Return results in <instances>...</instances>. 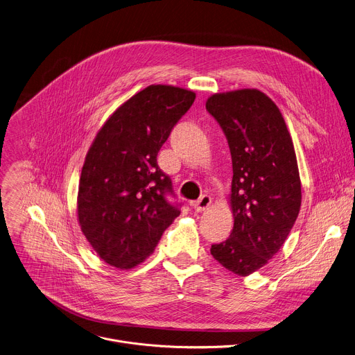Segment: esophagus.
I'll list each match as a JSON object with an SVG mask.
<instances>
[{
	"mask_svg": "<svg viewBox=\"0 0 355 355\" xmlns=\"http://www.w3.org/2000/svg\"><path fill=\"white\" fill-rule=\"evenodd\" d=\"M210 205H211V198H210V196H207V194H203L198 202H193L191 203L193 209L198 211V213H202V211L207 210Z\"/></svg>",
	"mask_w": 355,
	"mask_h": 355,
	"instance_id": "34e87169",
	"label": "esophagus"
}]
</instances>
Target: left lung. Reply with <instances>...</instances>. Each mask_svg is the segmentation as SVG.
<instances>
[{"mask_svg":"<svg viewBox=\"0 0 355 355\" xmlns=\"http://www.w3.org/2000/svg\"><path fill=\"white\" fill-rule=\"evenodd\" d=\"M206 110L223 130L232 161L234 227L210 252L228 270L247 277L281 250L297 218L296 153L279 108L259 90L214 94Z\"/></svg>","mask_w":355,"mask_h":355,"instance_id":"obj_1","label":"left lung"}]
</instances>
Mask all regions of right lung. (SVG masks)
Wrapping results in <instances>:
<instances>
[{
    "mask_svg": "<svg viewBox=\"0 0 355 355\" xmlns=\"http://www.w3.org/2000/svg\"><path fill=\"white\" fill-rule=\"evenodd\" d=\"M194 98L173 86L144 89L108 118L86 156L78 223L100 258L115 268L141 263L180 214L156 156Z\"/></svg>",
    "mask_w": 355,
    "mask_h": 355,
    "instance_id": "obj_1",
    "label": "right lung"
}]
</instances>
